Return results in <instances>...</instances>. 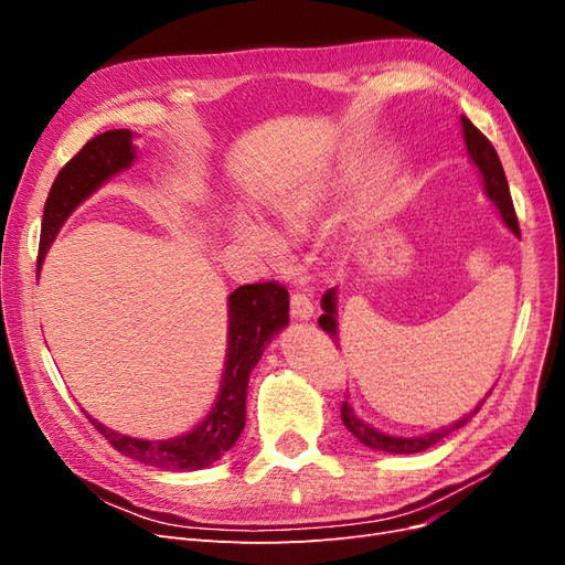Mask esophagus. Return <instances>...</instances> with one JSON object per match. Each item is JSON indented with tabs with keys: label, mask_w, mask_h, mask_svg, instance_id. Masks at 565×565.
<instances>
[{
	"label": "esophagus",
	"mask_w": 565,
	"mask_h": 565,
	"mask_svg": "<svg viewBox=\"0 0 565 565\" xmlns=\"http://www.w3.org/2000/svg\"><path fill=\"white\" fill-rule=\"evenodd\" d=\"M289 313H292L295 320H311L313 318V301L309 295H292V301H289Z\"/></svg>",
	"instance_id": "1"
}]
</instances>
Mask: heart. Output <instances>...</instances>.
I'll return each mask as SVG.
<instances>
[{
    "mask_svg": "<svg viewBox=\"0 0 565 565\" xmlns=\"http://www.w3.org/2000/svg\"><path fill=\"white\" fill-rule=\"evenodd\" d=\"M328 198H330V188L320 185V188H311L309 193H299L295 198L280 202L278 207L273 210V228H276V235H273L268 228L254 224L252 218L243 214H233L228 218L231 235L243 247H249L252 252L259 254L262 259L270 264H280L287 256V247L282 245V241H297L299 235H303L306 228H309L322 212Z\"/></svg>",
    "mask_w": 565,
    "mask_h": 565,
    "instance_id": "b5f03b06",
    "label": "heart"
}]
</instances>
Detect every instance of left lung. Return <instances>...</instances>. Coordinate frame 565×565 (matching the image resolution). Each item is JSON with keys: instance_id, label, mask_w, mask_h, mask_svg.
Instances as JSON below:
<instances>
[{"instance_id": "left-lung-1", "label": "left lung", "mask_w": 565, "mask_h": 565, "mask_svg": "<svg viewBox=\"0 0 565 565\" xmlns=\"http://www.w3.org/2000/svg\"><path fill=\"white\" fill-rule=\"evenodd\" d=\"M461 122V134H465V143L469 150V158L476 164L478 172H481L483 179V191L490 198V202L494 204V210L500 212L504 226L514 233L516 237L521 235L519 231V218L514 212V202H511V193H509V183L504 177V169L502 162L498 158V150L492 148V143L486 139V136L478 131L467 117H459ZM322 306V316L318 318L320 328L330 334L332 341H339V324H337V287L328 289V292L322 295L320 299ZM339 347V344H337ZM486 401V398H483ZM483 401L478 403L471 413H467L465 417H459L457 422L448 424V426H440V429H434L424 436H391L384 434L380 429H374L372 424L363 422L361 417L355 415V409L349 405V401L341 403V422H344L347 429L351 431L353 438H358L363 443V446L372 448V450H380V452H388V455H413V452H422V450H429L436 443H440L446 436H450L452 431L461 429L478 409H481Z\"/></svg>"}]
</instances>
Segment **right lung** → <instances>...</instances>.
Wrapping results in <instances>:
<instances>
[{
    "instance_id": "obj_1",
    "label": "right lung",
    "mask_w": 565,
    "mask_h": 565,
    "mask_svg": "<svg viewBox=\"0 0 565 565\" xmlns=\"http://www.w3.org/2000/svg\"><path fill=\"white\" fill-rule=\"evenodd\" d=\"M134 160V134L129 129H110L84 143L77 156L61 169L44 202L38 270L67 216L108 179L129 169ZM287 322L289 295L282 285L270 280L237 287L228 297V344L218 396L210 415L195 429L164 440H143L117 434L87 415L92 426L117 452L148 467L162 471H198L214 465L241 438L245 429L249 374L270 339L280 334Z\"/></svg>"
}]
</instances>
